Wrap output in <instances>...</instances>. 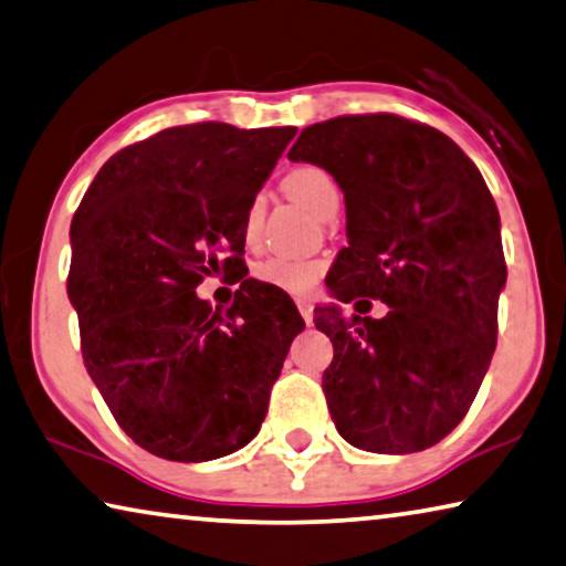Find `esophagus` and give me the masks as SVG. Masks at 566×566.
<instances>
[{"instance_id":"esophagus-1","label":"esophagus","mask_w":566,"mask_h":566,"mask_svg":"<svg viewBox=\"0 0 566 566\" xmlns=\"http://www.w3.org/2000/svg\"><path fill=\"white\" fill-rule=\"evenodd\" d=\"M297 310H300L302 319L307 322V325H312V319H315V307H312V302L310 300H297Z\"/></svg>"}]
</instances>
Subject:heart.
Masks as SVG:
<instances>
[{
  "instance_id": "obj_1",
  "label": "heart",
  "mask_w": 566,
  "mask_h": 566,
  "mask_svg": "<svg viewBox=\"0 0 566 566\" xmlns=\"http://www.w3.org/2000/svg\"><path fill=\"white\" fill-rule=\"evenodd\" d=\"M284 191L292 196L294 201H300L304 209H310L317 217L327 219L329 213L337 211L339 206V188L325 168L300 164L290 168L282 178ZM264 219V199L254 196L247 209V239L251 241L259 234ZM322 274V264L312 262V259L300 256H272L266 262L254 266V280L276 286L286 294H307L312 286L317 284Z\"/></svg>"
}]
</instances>
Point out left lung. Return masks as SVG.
I'll return each instance as SVG.
<instances>
[{
	"mask_svg": "<svg viewBox=\"0 0 566 566\" xmlns=\"http://www.w3.org/2000/svg\"><path fill=\"white\" fill-rule=\"evenodd\" d=\"M290 158L322 166L345 193L329 292L390 307L382 319L319 310L335 428L363 451H426L469 412L496 349L506 262L489 186L441 130L392 113L310 125Z\"/></svg>",
	"mask_w": 566,
	"mask_h": 566,
	"instance_id": "left-lung-1",
	"label": "left lung"
}]
</instances>
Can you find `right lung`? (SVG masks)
<instances>
[{"instance_id":"1","label":"right lung","mask_w":566,"mask_h":566,"mask_svg":"<svg viewBox=\"0 0 566 566\" xmlns=\"http://www.w3.org/2000/svg\"><path fill=\"white\" fill-rule=\"evenodd\" d=\"M297 128L176 125L118 150L80 201L67 297L87 375L148 453L199 463L259 433L304 319L244 280L227 310L196 297L241 264L247 209Z\"/></svg>"}]
</instances>
